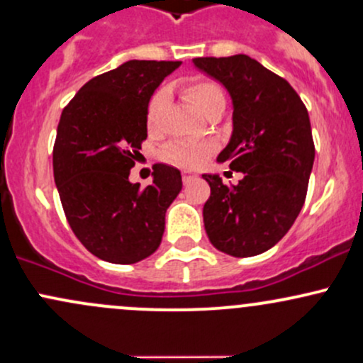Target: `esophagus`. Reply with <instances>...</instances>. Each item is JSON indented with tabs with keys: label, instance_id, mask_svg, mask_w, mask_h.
Listing matches in <instances>:
<instances>
[{
	"label": "esophagus",
	"instance_id": "obj_1",
	"mask_svg": "<svg viewBox=\"0 0 363 363\" xmlns=\"http://www.w3.org/2000/svg\"><path fill=\"white\" fill-rule=\"evenodd\" d=\"M193 179H196V174L194 172H191V170H184V172H182V182H184V184H189Z\"/></svg>",
	"mask_w": 363,
	"mask_h": 363
}]
</instances>
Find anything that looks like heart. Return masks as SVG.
<instances>
[{
  "mask_svg": "<svg viewBox=\"0 0 363 363\" xmlns=\"http://www.w3.org/2000/svg\"><path fill=\"white\" fill-rule=\"evenodd\" d=\"M186 94L193 101L201 113H205L215 101L224 99L222 89L212 81H205V79H196L191 81L188 87H186ZM167 93L165 89H158L153 96L150 98L148 108H146V122L148 127H153L157 122L158 111H160L162 105L165 103ZM210 146L201 145V143H172L163 151V158L167 162L174 163V165L186 167V169H194V167L201 165L203 160L208 155Z\"/></svg>",
  "mask_w": 363,
  "mask_h": 363,
  "instance_id": "obj_1",
  "label": "heart"
}]
</instances>
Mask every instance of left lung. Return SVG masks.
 <instances>
[{"label":"left lung","instance_id":"1","mask_svg":"<svg viewBox=\"0 0 363 363\" xmlns=\"http://www.w3.org/2000/svg\"><path fill=\"white\" fill-rule=\"evenodd\" d=\"M193 63L230 94L233 136L217 160L245 174L238 186L203 174L212 191L205 230L218 252L255 257L284 238L305 203L315 158L308 111L286 79L248 55Z\"/></svg>","mask_w":363,"mask_h":363}]
</instances>
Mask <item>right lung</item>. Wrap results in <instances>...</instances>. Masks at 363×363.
<instances>
[{"label": "right lung", "instance_id": "obj_1", "mask_svg": "<svg viewBox=\"0 0 363 363\" xmlns=\"http://www.w3.org/2000/svg\"><path fill=\"white\" fill-rule=\"evenodd\" d=\"M181 62L129 60L77 91L60 117L53 174L67 220L87 252L136 264L160 246L165 212L182 189L181 172L153 167L146 188L129 181L148 136L146 108Z\"/></svg>", "mask_w": 363, "mask_h": 363}]
</instances>
